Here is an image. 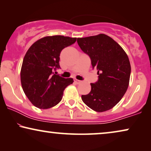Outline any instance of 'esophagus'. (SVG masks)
<instances>
[{"label":"esophagus","instance_id":"1","mask_svg":"<svg viewBox=\"0 0 151 151\" xmlns=\"http://www.w3.org/2000/svg\"><path fill=\"white\" fill-rule=\"evenodd\" d=\"M74 81H75L77 84H79V83H80V82H81V81H80V80H76V79L74 80Z\"/></svg>","mask_w":151,"mask_h":151}]
</instances>
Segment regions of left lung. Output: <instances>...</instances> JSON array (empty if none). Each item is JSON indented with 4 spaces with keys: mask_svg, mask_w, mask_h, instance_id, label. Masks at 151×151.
Returning a JSON list of instances; mask_svg holds the SVG:
<instances>
[{
    "mask_svg": "<svg viewBox=\"0 0 151 151\" xmlns=\"http://www.w3.org/2000/svg\"><path fill=\"white\" fill-rule=\"evenodd\" d=\"M77 42L98 75V81L91 84V90L82 95V100L97 112L108 111L121 100L129 86V58L119 45L105 34L78 38Z\"/></svg>",
    "mask_w": 151,
    "mask_h": 151,
    "instance_id": "8db88e82",
    "label": "left lung"
}]
</instances>
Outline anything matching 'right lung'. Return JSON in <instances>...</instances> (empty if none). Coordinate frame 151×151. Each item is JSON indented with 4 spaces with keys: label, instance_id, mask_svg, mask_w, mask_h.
<instances>
[{
    "label": "right lung",
    "instance_id": "obj_1",
    "mask_svg": "<svg viewBox=\"0 0 151 151\" xmlns=\"http://www.w3.org/2000/svg\"><path fill=\"white\" fill-rule=\"evenodd\" d=\"M76 38L47 36L34 42L27 51L22 62L20 80L26 96L35 106L47 109L55 106L63 92L73 83L72 78L56 74L60 68V54L65 47L76 42Z\"/></svg>",
    "mask_w": 151,
    "mask_h": 151
}]
</instances>
